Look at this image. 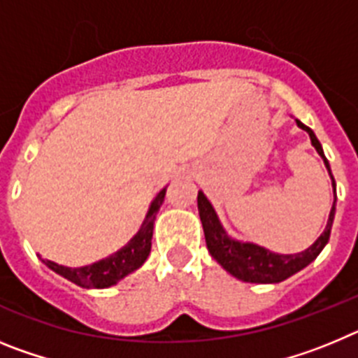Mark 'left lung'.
<instances>
[{
  "label": "left lung",
  "instance_id": "obj_1",
  "mask_svg": "<svg viewBox=\"0 0 358 358\" xmlns=\"http://www.w3.org/2000/svg\"><path fill=\"white\" fill-rule=\"evenodd\" d=\"M296 123L297 127L308 132L310 141H312L314 148L321 156V159L324 161V166H327L328 173H330L331 188H334V204H331L330 215H328L327 227H324V231H322L319 238L310 248H306L301 252H294V255H278V252L268 251V249L262 248V245L255 242H242V240L233 238L224 229L213 204L208 201L206 195L202 194V192H199L197 195L199 217H201L202 229H204V236H206L208 251H210V255L213 256L218 264L226 268L231 276L245 281V283H280V281L287 280L292 274L299 273L306 265L312 264L319 256V252L324 249L328 240H330L331 226H334L335 218V202H337L335 179L331 176L330 163H328L314 131L306 127L305 123H301L299 120H296Z\"/></svg>",
  "mask_w": 358,
  "mask_h": 358
}]
</instances>
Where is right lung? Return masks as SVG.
<instances>
[{
	"label": "right lung",
	"mask_w": 358,
	"mask_h": 358,
	"mask_svg": "<svg viewBox=\"0 0 358 358\" xmlns=\"http://www.w3.org/2000/svg\"><path fill=\"white\" fill-rule=\"evenodd\" d=\"M164 195H166V188L161 189L159 194L152 199L143 224L138 229V233L120 251L113 252L103 260L75 268L59 265L52 260H43V264L52 268L53 273L66 278V280L82 287V289H109V287L116 285L123 278L138 271L150 255L152 231H154L156 215L159 211L161 204H163Z\"/></svg>",
	"instance_id": "1"
}]
</instances>
